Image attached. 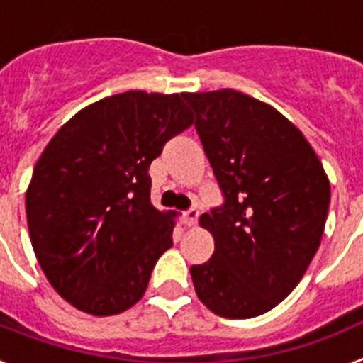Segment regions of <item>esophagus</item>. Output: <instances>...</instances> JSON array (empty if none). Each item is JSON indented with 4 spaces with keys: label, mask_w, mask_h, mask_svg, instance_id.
Returning a JSON list of instances; mask_svg holds the SVG:
<instances>
[{
    "label": "esophagus",
    "mask_w": 363,
    "mask_h": 363,
    "mask_svg": "<svg viewBox=\"0 0 363 363\" xmlns=\"http://www.w3.org/2000/svg\"><path fill=\"white\" fill-rule=\"evenodd\" d=\"M198 216H200V211H198L196 207H192V209L185 211L184 216H182V220H184L185 225H187V227H192V225H196Z\"/></svg>",
    "instance_id": "esophagus-1"
}]
</instances>
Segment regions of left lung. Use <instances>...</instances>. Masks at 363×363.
I'll return each mask as SVG.
<instances>
[{
    "instance_id": "left-lung-1",
    "label": "left lung",
    "mask_w": 363,
    "mask_h": 363,
    "mask_svg": "<svg viewBox=\"0 0 363 363\" xmlns=\"http://www.w3.org/2000/svg\"><path fill=\"white\" fill-rule=\"evenodd\" d=\"M223 192L200 216L214 252L191 277L223 318H252L300 284L318 251L331 185L306 136L271 105L233 89L184 94Z\"/></svg>"
}]
</instances>
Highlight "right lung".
<instances>
[{"mask_svg": "<svg viewBox=\"0 0 363 363\" xmlns=\"http://www.w3.org/2000/svg\"><path fill=\"white\" fill-rule=\"evenodd\" d=\"M192 121L184 94L129 91L82 108L45 147L25 196L28 233L70 306L112 316L142 300L174 229V213L150 203L149 167Z\"/></svg>", "mask_w": 363, "mask_h": 363, "instance_id": "obj_1", "label": "right lung"}]
</instances>
